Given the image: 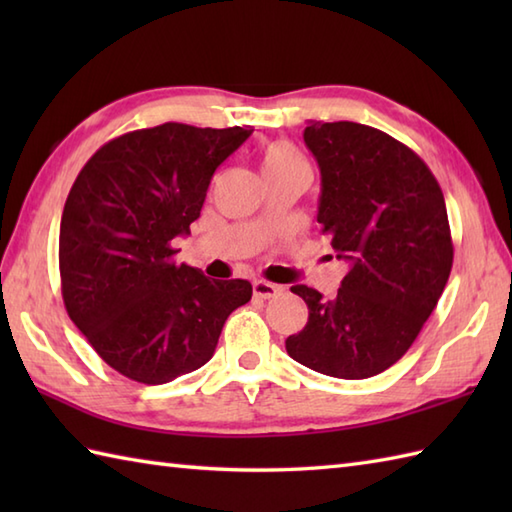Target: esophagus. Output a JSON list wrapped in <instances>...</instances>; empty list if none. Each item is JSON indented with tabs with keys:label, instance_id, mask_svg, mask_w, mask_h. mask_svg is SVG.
<instances>
[{
	"label": "esophagus",
	"instance_id": "esophagus-1",
	"mask_svg": "<svg viewBox=\"0 0 512 512\" xmlns=\"http://www.w3.org/2000/svg\"><path fill=\"white\" fill-rule=\"evenodd\" d=\"M253 295H255V299H275L277 295H281V286L257 279V281H253Z\"/></svg>",
	"mask_w": 512,
	"mask_h": 512
}]
</instances>
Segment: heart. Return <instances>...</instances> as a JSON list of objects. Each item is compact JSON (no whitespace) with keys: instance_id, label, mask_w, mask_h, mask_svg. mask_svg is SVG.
Returning <instances> with one entry per match:
<instances>
[{"instance_id":"b5f03b06","label":"heart","mask_w":512,"mask_h":512,"mask_svg":"<svg viewBox=\"0 0 512 512\" xmlns=\"http://www.w3.org/2000/svg\"><path fill=\"white\" fill-rule=\"evenodd\" d=\"M299 165H306V160L301 158L299 151L292 147L290 143H273L264 149L262 154V171L264 176L266 173H279V171H286L292 167H299Z\"/></svg>"}]
</instances>
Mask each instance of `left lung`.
Listing matches in <instances>:
<instances>
[{
	"mask_svg": "<svg viewBox=\"0 0 512 512\" xmlns=\"http://www.w3.org/2000/svg\"><path fill=\"white\" fill-rule=\"evenodd\" d=\"M303 140L321 171L317 222L350 270L332 299L290 288L308 323L286 350L325 376H376L405 356L447 286V204L420 156L380 129L310 121Z\"/></svg>",
	"mask_w": 512,
	"mask_h": 512,
	"instance_id": "left-lung-1",
	"label": "left lung"
}]
</instances>
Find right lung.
<instances>
[{
  "label": "right lung",
  "instance_id": "add662e5",
  "mask_svg": "<svg viewBox=\"0 0 512 512\" xmlns=\"http://www.w3.org/2000/svg\"><path fill=\"white\" fill-rule=\"evenodd\" d=\"M246 127L165 123L105 143L63 206L59 270L76 328L118 374L162 385L211 361L228 314L253 297L246 279L176 264L173 239L200 217L215 169Z\"/></svg>",
  "mask_w": 512,
  "mask_h": 512
}]
</instances>
